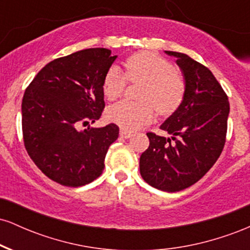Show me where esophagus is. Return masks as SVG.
<instances>
[{
    "instance_id": "esophagus-1",
    "label": "esophagus",
    "mask_w": 250,
    "mask_h": 250,
    "mask_svg": "<svg viewBox=\"0 0 250 250\" xmlns=\"http://www.w3.org/2000/svg\"><path fill=\"white\" fill-rule=\"evenodd\" d=\"M120 135H121L123 139H129V137L133 136V133L129 130H125V129H121V130H120Z\"/></svg>"
}]
</instances>
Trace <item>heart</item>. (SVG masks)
Here are the masks:
<instances>
[{"label":"heart","mask_w":250,"mask_h":250,"mask_svg":"<svg viewBox=\"0 0 250 250\" xmlns=\"http://www.w3.org/2000/svg\"><path fill=\"white\" fill-rule=\"evenodd\" d=\"M125 75L117 65L109 68L103 77V95L109 101L119 99L128 79L130 82L143 83L139 95L142 101H121L110 105L107 109V119L110 122L135 130L153 121L155 108L162 115H168L182 103L185 77L165 57L151 51H140L125 60Z\"/></svg>","instance_id":"1"}]
</instances>
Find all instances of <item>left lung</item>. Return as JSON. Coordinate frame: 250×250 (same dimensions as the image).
Returning a JSON list of instances; mask_svg holds the SVG:
<instances>
[{"mask_svg":"<svg viewBox=\"0 0 250 250\" xmlns=\"http://www.w3.org/2000/svg\"><path fill=\"white\" fill-rule=\"evenodd\" d=\"M165 53L176 59L186 93L160 127L173 136L147 133L149 147L140 157V173L151 187L174 193L196 183L217 161L226 142L229 102L207 67L186 54Z\"/></svg>","mask_w":250,"mask_h":250,"instance_id":"left-lung-1","label":"left lung"}]
</instances>
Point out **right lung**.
Returning a JSON list of instances; mask_svg holds the SVG:
<instances>
[{
  "label": "right lung",
  "instance_id": "1",
  "mask_svg": "<svg viewBox=\"0 0 250 250\" xmlns=\"http://www.w3.org/2000/svg\"><path fill=\"white\" fill-rule=\"evenodd\" d=\"M117 55L89 48L48 63L25 89L22 131L30 159L45 176L67 187L93 182L104 169L109 146L119 137L114 123L77 130L102 115L103 77Z\"/></svg>",
  "mask_w": 250,
  "mask_h": 250
}]
</instances>
